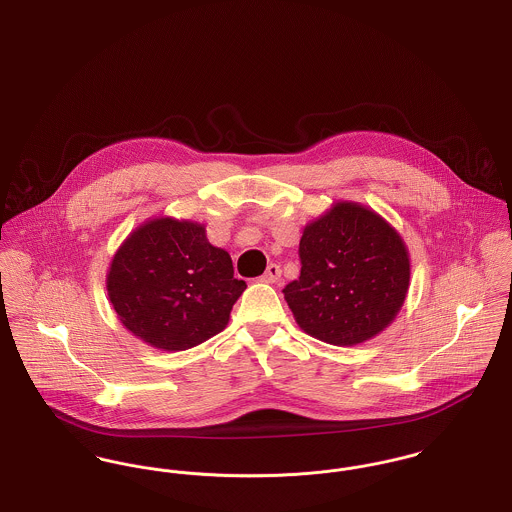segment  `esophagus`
Segmentation results:
<instances>
[{"mask_svg": "<svg viewBox=\"0 0 512 512\" xmlns=\"http://www.w3.org/2000/svg\"><path fill=\"white\" fill-rule=\"evenodd\" d=\"M280 274H282V271H280V267L278 265H269L267 267V271H265V274L261 276V280L263 282H267V284H274V282H278L280 280Z\"/></svg>", "mask_w": 512, "mask_h": 512, "instance_id": "34e87169", "label": "esophagus"}]
</instances>
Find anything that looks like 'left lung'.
<instances>
[{
	"mask_svg": "<svg viewBox=\"0 0 512 512\" xmlns=\"http://www.w3.org/2000/svg\"><path fill=\"white\" fill-rule=\"evenodd\" d=\"M300 278L282 292L296 323L332 346L385 331L410 288V253L369 207L338 201L303 228Z\"/></svg>",
	"mask_w": 512,
	"mask_h": 512,
	"instance_id": "8db88e82",
	"label": "left lung"
}]
</instances>
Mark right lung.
<instances>
[{"instance_id": "right-lung-1", "label": "right lung", "mask_w": 512, "mask_h": 512, "mask_svg": "<svg viewBox=\"0 0 512 512\" xmlns=\"http://www.w3.org/2000/svg\"><path fill=\"white\" fill-rule=\"evenodd\" d=\"M247 284L205 224L158 216L135 228L112 257L108 298L121 325L152 348L181 352L226 329Z\"/></svg>"}]
</instances>
